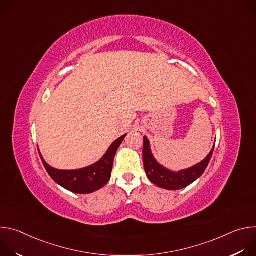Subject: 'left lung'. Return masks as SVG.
I'll return each mask as SVG.
<instances>
[{"instance_id": "left-lung-1", "label": "left lung", "mask_w": 256, "mask_h": 256, "mask_svg": "<svg viewBox=\"0 0 256 256\" xmlns=\"http://www.w3.org/2000/svg\"><path fill=\"white\" fill-rule=\"evenodd\" d=\"M214 148V144L208 155L202 162L188 169L175 172L162 166L155 159L151 151L150 140H148L147 136H144L142 160H144L146 174H147V177L149 178V180L152 182V184H154L158 188L168 190H182L192 184V182H194L198 178H200L202 175L212 156Z\"/></svg>"}]
</instances>
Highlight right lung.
Returning a JSON list of instances; mask_svg holds the SVG:
<instances>
[{
    "label": "right lung",
    "mask_w": 256,
    "mask_h": 256,
    "mask_svg": "<svg viewBox=\"0 0 256 256\" xmlns=\"http://www.w3.org/2000/svg\"><path fill=\"white\" fill-rule=\"evenodd\" d=\"M126 136V134L116 140L99 161L81 169H56L44 161L40 152V156L48 173L58 186L74 194H92L102 188L110 179L114 156Z\"/></svg>",
    "instance_id": "obj_1"
}]
</instances>
